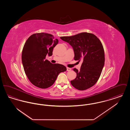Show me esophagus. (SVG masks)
<instances>
[{"instance_id":"1","label":"esophagus","mask_w":130,"mask_h":130,"mask_svg":"<svg viewBox=\"0 0 130 130\" xmlns=\"http://www.w3.org/2000/svg\"><path fill=\"white\" fill-rule=\"evenodd\" d=\"M71 70V68L67 67V71H70Z\"/></svg>"}]
</instances>
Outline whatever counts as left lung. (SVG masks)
<instances>
[{
	"mask_svg": "<svg viewBox=\"0 0 130 130\" xmlns=\"http://www.w3.org/2000/svg\"><path fill=\"white\" fill-rule=\"evenodd\" d=\"M60 38L73 47L75 60H83L80 70L74 69L76 77L71 81L72 86L81 91L93 86L99 79L105 62L104 51L100 40L86 32Z\"/></svg>",
	"mask_w": 130,
	"mask_h": 130,
	"instance_id": "left-lung-1",
	"label": "left lung"
}]
</instances>
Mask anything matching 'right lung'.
I'll return each instance as SVG.
<instances>
[{"label": "right lung", "instance_id": "add662e5", "mask_svg": "<svg viewBox=\"0 0 130 130\" xmlns=\"http://www.w3.org/2000/svg\"><path fill=\"white\" fill-rule=\"evenodd\" d=\"M58 43L53 35L37 33L31 35L26 41L22 53V62L25 74L35 86L41 89L51 86L58 75L67 70L60 64H53L45 59L52 56L54 48Z\"/></svg>", "mask_w": 130, "mask_h": 130}]
</instances>
